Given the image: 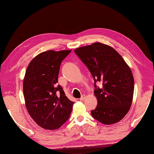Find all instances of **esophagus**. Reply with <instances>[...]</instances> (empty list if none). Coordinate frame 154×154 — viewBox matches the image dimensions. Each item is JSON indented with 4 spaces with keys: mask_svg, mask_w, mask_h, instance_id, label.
Listing matches in <instances>:
<instances>
[{
    "mask_svg": "<svg viewBox=\"0 0 154 154\" xmlns=\"http://www.w3.org/2000/svg\"><path fill=\"white\" fill-rule=\"evenodd\" d=\"M85 96L83 95V96H81V97L80 98L79 100H85Z\"/></svg>",
    "mask_w": 154,
    "mask_h": 154,
    "instance_id": "1",
    "label": "esophagus"
}]
</instances>
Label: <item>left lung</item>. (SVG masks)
Returning a JSON list of instances; mask_svg holds the SVG:
<instances>
[{
    "instance_id": "obj_1",
    "label": "left lung",
    "mask_w": 154,
    "mask_h": 154,
    "mask_svg": "<svg viewBox=\"0 0 154 154\" xmlns=\"http://www.w3.org/2000/svg\"><path fill=\"white\" fill-rule=\"evenodd\" d=\"M74 52L89 69L94 81L97 106L91 115L104 124L119 122L131 106L134 81L131 69L112 47L97 42ZM100 82L102 88L96 85Z\"/></svg>"
}]
</instances>
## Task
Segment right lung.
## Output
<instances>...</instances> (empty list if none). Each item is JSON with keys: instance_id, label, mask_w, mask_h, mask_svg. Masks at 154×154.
Returning <instances> with one entry per match:
<instances>
[{"instance_id": "add662e5", "label": "right lung", "mask_w": 154, "mask_h": 154, "mask_svg": "<svg viewBox=\"0 0 154 154\" xmlns=\"http://www.w3.org/2000/svg\"><path fill=\"white\" fill-rule=\"evenodd\" d=\"M71 50H49L38 54L29 63L23 81L26 106L40 127L55 130L69 118L73 102L58 85L61 61Z\"/></svg>"}]
</instances>
